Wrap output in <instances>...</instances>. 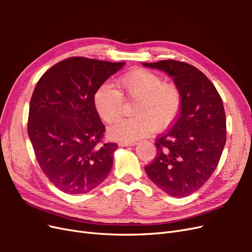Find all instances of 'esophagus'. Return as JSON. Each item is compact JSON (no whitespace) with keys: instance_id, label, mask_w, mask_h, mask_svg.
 Wrapping results in <instances>:
<instances>
[{"instance_id":"esophagus-1","label":"esophagus","mask_w":252,"mask_h":252,"mask_svg":"<svg viewBox=\"0 0 252 252\" xmlns=\"http://www.w3.org/2000/svg\"><path fill=\"white\" fill-rule=\"evenodd\" d=\"M138 144L136 142H131V143H129V142H120L119 143V146H121V147H128V146H135V145Z\"/></svg>"}]
</instances>
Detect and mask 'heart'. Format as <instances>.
<instances>
[{"instance_id":"1","label":"heart","mask_w":252,"mask_h":252,"mask_svg":"<svg viewBox=\"0 0 252 252\" xmlns=\"http://www.w3.org/2000/svg\"><path fill=\"white\" fill-rule=\"evenodd\" d=\"M119 91L110 84L98 87L94 96V107L107 124L120 119L123 112V97L136 101L134 117L118 122L109 128V134L121 142H135L148 135L156 128L169 127L177 120L182 93L174 83L164 82L158 73L147 69H135L118 80Z\"/></svg>"}]
</instances>
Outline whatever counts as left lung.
<instances>
[{
    "mask_svg": "<svg viewBox=\"0 0 252 252\" xmlns=\"http://www.w3.org/2000/svg\"><path fill=\"white\" fill-rule=\"evenodd\" d=\"M143 66L166 72L181 89L179 117L157 139V156L145 167L149 179L175 197L191 194L211 177L226 143V116L215 85L192 65L174 60Z\"/></svg>",
    "mask_w": 252,
    "mask_h": 252,
    "instance_id": "obj_1",
    "label": "left lung"
}]
</instances>
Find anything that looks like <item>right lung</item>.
<instances>
[{
  "mask_svg": "<svg viewBox=\"0 0 252 252\" xmlns=\"http://www.w3.org/2000/svg\"><path fill=\"white\" fill-rule=\"evenodd\" d=\"M124 65L73 57L52 66L36 83L28 135L42 171L61 191L86 193L108 177L118 144L102 142L105 126L94 96Z\"/></svg>",
  "mask_w": 252,
  "mask_h": 252,
  "instance_id": "right-lung-1",
  "label": "right lung"
}]
</instances>
